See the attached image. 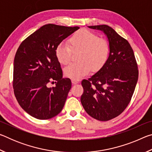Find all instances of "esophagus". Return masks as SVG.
<instances>
[{
	"label": "esophagus",
	"instance_id": "obj_1",
	"mask_svg": "<svg viewBox=\"0 0 152 152\" xmlns=\"http://www.w3.org/2000/svg\"><path fill=\"white\" fill-rule=\"evenodd\" d=\"M72 83L73 84H78V82L77 81V80H72Z\"/></svg>",
	"mask_w": 152,
	"mask_h": 152
}]
</instances>
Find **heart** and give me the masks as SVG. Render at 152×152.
Returning <instances> with one entry per match:
<instances>
[{
	"instance_id": "obj_1",
	"label": "heart",
	"mask_w": 152,
	"mask_h": 152,
	"mask_svg": "<svg viewBox=\"0 0 152 152\" xmlns=\"http://www.w3.org/2000/svg\"><path fill=\"white\" fill-rule=\"evenodd\" d=\"M72 51H78V62L69 64L64 69L65 75L73 80H80L91 71H99L107 62L110 53L107 41L98 37L94 33L86 29L76 32L68 40V45L60 43L56 50L59 62L68 64L70 60Z\"/></svg>"
}]
</instances>
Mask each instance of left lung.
I'll return each instance as SVG.
<instances>
[{
    "instance_id": "obj_1",
    "label": "left lung",
    "mask_w": 152,
    "mask_h": 152,
    "mask_svg": "<svg viewBox=\"0 0 152 152\" xmlns=\"http://www.w3.org/2000/svg\"><path fill=\"white\" fill-rule=\"evenodd\" d=\"M88 27L105 33L110 53L101 70L82 81L80 101L90 116L107 121L121 114L130 102L138 80L137 64L129 43L113 28L107 25Z\"/></svg>"
}]
</instances>
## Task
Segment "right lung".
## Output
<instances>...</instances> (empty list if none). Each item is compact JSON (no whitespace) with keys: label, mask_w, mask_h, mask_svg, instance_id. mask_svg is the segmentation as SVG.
Here are the masks:
<instances>
[{"label":"right lung","mask_w":152,"mask_h":152,"mask_svg":"<svg viewBox=\"0 0 152 152\" xmlns=\"http://www.w3.org/2000/svg\"><path fill=\"white\" fill-rule=\"evenodd\" d=\"M79 29L47 24L19 45L14 59V94L23 109L38 119H51L60 113L72 87L64 78L56 58L58 45ZM50 83L56 86L49 87Z\"/></svg>","instance_id":"right-lung-1"}]
</instances>
